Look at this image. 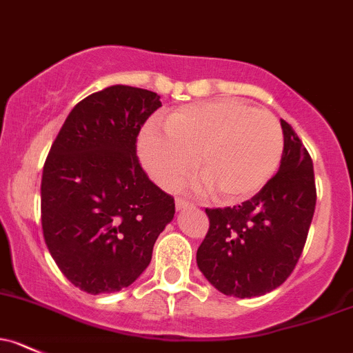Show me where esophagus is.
Returning a JSON list of instances; mask_svg holds the SVG:
<instances>
[{"label": "esophagus", "mask_w": 353, "mask_h": 353, "mask_svg": "<svg viewBox=\"0 0 353 353\" xmlns=\"http://www.w3.org/2000/svg\"><path fill=\"white\" fill-rule=\"evenodd\" d=\"M192 205L189 201H186V199H181V198H177L176 199V208L177 210H188V208H191Z\"/></svg>", "instance_id": "obj_1"}]
</instances>
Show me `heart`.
Instances as JSON below:
<instances>
[{"instance_id":"heart-1","label":"heart","mask_w":353,"mask_h":353,"mask_svg":"<svg viewBox=\"0 0 353 353\" xmlns=\"http://www.w3.org/2000/svg\"><path fill=\"white\" fill-rule=\"evenodd\" d=\"M139 152L152 179L174 191L199 165L194 183L201 194L216 192L225 203L252 198L279 169L284 133L270 111L239 99H213L174 110L165 128L142 130Z\"/></svg>"}]
</instances>
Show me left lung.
Wrapping results in <instances>:
<instances>
[{
	"label": "left lung",
	"mask_w": 353,
	"mask_h": 353,
	"mask_svg": "<svg viewBox=\"0 0 353 353\" xmlns=\"http://www.w3.org/2000/svg\"><path fill=\"white\" fill-rule=\"evenodd\" d=\"M276 176L248 201L206 208L210 228L196 262L214 288L233 298L270 292L291 276L316 206L313 161L288 121Z\"/></svg>",
	"instance_id": "left-lung-1"
}]
</instances>
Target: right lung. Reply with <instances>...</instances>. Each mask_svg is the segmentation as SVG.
Returning a JSON list of instances; mask_svg holds the SVG:
<instances>
[{"mask_svg": "<svg viewBox=\"0 0 353 353\" xmlns=\"http://www.w3.org/2000/svg\"><path fill=\"white\" fill-rule=\"evenodd\" d=\"M161 106L147 89L92 92L65 118L43 164V239L61 272L89 294L128 288L176 213L137 157L140 128Z\"/></svg>", "mask_w": 353, "mask_h": 353, "instance_id": "add662e5", "label": "right lung"}]
</instances>
